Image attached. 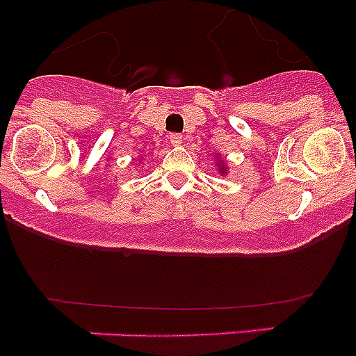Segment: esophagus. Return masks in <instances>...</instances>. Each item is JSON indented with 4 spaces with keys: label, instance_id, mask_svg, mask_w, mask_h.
Here are the masks:
<instances>
[{
    "label": "esophagus",
    "instance_id": "1",
    "mask_svg": "<svg viewBox=\"0 0 356 356\" xmlns=\"http://www.w3.org/2000/svg\"><path fill=\"white\" fill-rule=\"evenodd\" d=\"M169 143H171L172 146H180L181 135L180 134H171V135H169Z\"/></svg>",
    "mask_w": 356,
    "mask_h": 356
}]
</instances>
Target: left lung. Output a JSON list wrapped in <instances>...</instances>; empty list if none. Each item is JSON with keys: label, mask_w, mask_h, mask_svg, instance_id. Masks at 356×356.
<instances>
[{"label": "left lung", "mask_w": 356, "mask_h": 356, "mask_svg": "<svg viewBox=\"0 0 356 356\" xmlns=\"http://www.w3.org/2000/svg\"><path fill=\"white\" fill-rule=\"evenodd\" d=\"M217 165H219V171H221L222 175H225V172H226V165H225V162H217Z\"/></svg>", "instance_id": "8db88e82"}]
</instances>
